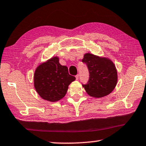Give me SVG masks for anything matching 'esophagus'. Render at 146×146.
<instances>
[{
    "instance_id": "1",
    "label": "esophagus",
    "mask_w": 146,
    "mask_h": 146,
    "mask_svg": "<svg viewBox=\"0 0 146 146\" xmlns=\"http://www.w3.org/2000/svg\"><path fill=\"white\" fill-rule=\"evenodd\" d=\"M79 74H78V75H77L75 76L76 80H78V79H79Z\"/></svg>"
}]
</instances>
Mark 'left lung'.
<instances>
[{
	"instance_id": "obj_1",
	"label": "left lung",
	"mask_w": 146,
	"mask_h": 146,
	"mask_svg": "<svg viewBox=\"0 0 146 146\" xmlns=\"http://www.w3.org/2000/svg\"><path fill=\"white\" fill-rule=\"evenodd\" d=\"M82 62L89 71L88 83L82 86L90 96L102 98L110 94L117 82V72L112 61L94 54L87 53Z\"/></svg>"
}]
</instances>
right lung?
<instances>
[{
	"label": "right lung",
	"instance_id": "1",
	"mask_svg": "<svg viewBox=\"0 0 146 146\" xmlns=\"http://www.w3.org/2000/svg\"><path fill=\"white\" fill-rule=\"evenodd\" d=\"M75 80L69 74L67 67L62 66L56 56L39 65L34 74V86L38 95L52 102L63 98L68 86Z\"/></svg>",
	"mask_w": 146,
	"mask_h": 146
}]
</instances>
